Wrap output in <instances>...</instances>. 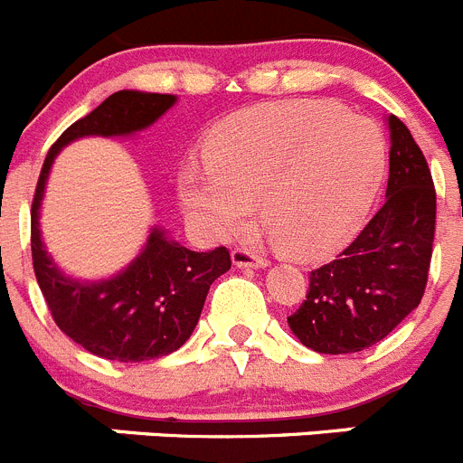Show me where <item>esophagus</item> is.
Here are the masks:
<instances>
[{"label": "esophagus", "instance_id": "obj_1", "mask_svg": "<svg viewBox=\"0 0 463 463\" xmlns=\"http://www.w3.org/2000/svg\"><path fill=\"white\" fill-rule=\"evenodd\" d=\"M232 261L236 267H267V257H261L255 248H248V245H236L232 250Z\"/></svg>", "mask_w": 463, "mask_h": 463}]
</instances>
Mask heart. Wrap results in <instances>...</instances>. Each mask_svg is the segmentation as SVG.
<instances>
[{
    "mask_svg": "<svg viewBox=\"0 0 463 463\" xmlns=\"http://www.w3.org/2000/svg\"><path fill=\"white\" fill-rule=\"evenodd\" d=\"M208 166L178 175L181 202L213 236L261 220L282 248L320 260L364 224L384 175V138L369 118L331 101H278L220 125Z\"/></svg>",
    "mask_w": 463,
    "mask_h": 463,
    "instance_id": "obj_1",
    "label": "heart"
}]
</instances>
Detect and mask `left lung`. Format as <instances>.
<instances>
[{
  "label": "left lung",
  "instance_id": "obj_1",
  "mask_svg": "<svg viewBox=\"0 0 463 463\" xmlns=\"http://www.w3.org/2000/svg\"><path fill=\"white\" fill-rule=\"evenodd\" d=\"M387 199L345 250L313 269L304 304L288 317L306 347L362 353L390 336L427 289L436 234V187L408 127L390 116Z\"/></svg>",
  "mask_w": 463,
  "mask_h": 463
}]
</instances>
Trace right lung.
Instances as JSON below:
<instances>
[{"label": "right lung", "mask_w": 463, "mask_h": 463, "mask_svg": "<svg viewBox=\"0 0 463 463\" xmlns=\"http://www.w3.org/2000/svg\"><path fill=\"white\" fill-rule=\"evenodd\" d=\"M174 94L120 90L73 122L52 143L32 202V264L41 294L60 329L88 353L116 362H146L171 354L192 336L213 280L232 269L224 245L194 252L159 229L120 276L79 282L57 271L39 234V206L52 159L69 141L90 134L125 137L153 125L174 106Z\"/></svg>", "instance_id": "obj_1"}]
</instances>
